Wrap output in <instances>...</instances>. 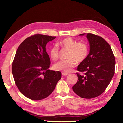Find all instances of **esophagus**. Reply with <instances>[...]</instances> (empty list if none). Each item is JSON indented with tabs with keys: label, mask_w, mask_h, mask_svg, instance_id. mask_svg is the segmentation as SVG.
<instances>
[{
	"label": "esophagus",
	"mask_w": 123,
	"mask_h": 123,
	"mask_svg": "<svg viewBox=\"0 0 123 123\" xmlns=\"http://www.w3.org/2000/svg\"><path fill=\"white\" fill-rule=\"evenodd\" d=\"M62 75H63V76H67L68 75V73H65V72H62Z\"/></svg>",
	"instance_id": "obj_1"
}]
</instances>
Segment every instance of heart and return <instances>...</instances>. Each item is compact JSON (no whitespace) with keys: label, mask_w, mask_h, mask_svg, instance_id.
<instances>
[{"label":"heart","mask_w":123,"mask_h":123,"mask_svg":"<svg viewBox=\"0 0 123 123\" xmlns=\"http://www.w3.org/2000/svg\"><path fill=\"white\" fill-rule=\"evenodd\" d=\"M61 47L68 51L65 61H61L55 63L54 68L56 70L69 72L76 66V62L81 63L86 59L89 53L88 44L84 42H78L70 37L66 38L59 41L57 45L52 47L49 51L50 56L53 61H56L59 57V48Z\"/></svg>","instance_id":"1"}]
</instances>
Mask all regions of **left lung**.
Wrapping results in <instances>:
<instances>
[{"mask_svg":"<svg viewBox=\"0 0 123 123\" xmlns=\"http://www.w3.org/2000/svg\"><path fill=\"white\" fill-rule=\"evenodd\" d=\"M84 34H81V35ZM90 50L86 59L78 66V81L73 90L79 97L92 99L101 95L114 74L115 57L110 44L101 37L87 34Z\"/></svg>","mask_w":123,"mask_h":123,"instance_id":"8db88e82","label":"left lung"}]
</instances>
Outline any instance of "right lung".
Masks as SVG:
<instances>
[{"label":"right lung","instance_id":"1","mask_svg":"<svg viewBox=\"0 0 123 123\" xmlns=\"http://www.w3.org/2000/svg\"><path fill=\"white\" fill-rule=\"evenodd\" d=\"M56 36L39 34L22 42L12 62V72L17 88L24 96L39 100L51 94L62 74L49 70L50 60L45 50L47 43Z\"/></svg>","mask_w":123,"mask_h":123}]
</instances>
